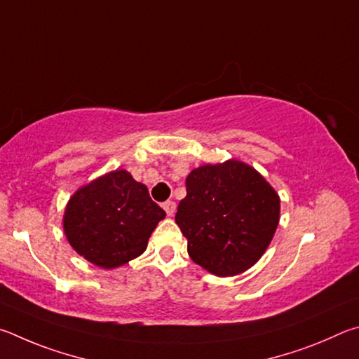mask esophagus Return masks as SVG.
Instances as JSON below:
<instances>
[{
  "instance_id": "obj_1",
  "label": "esophagus",
  "mask_w": 359,
  "mask_h": 359,
  "mask_svg": "<svg viewBox=\"0 0 359 359\" xmlns=\"http://www.w3.org/2000/svg\"><path fill=\"white\" fill-rule=\"evenodd\" d=\"M163 210H165L167 216H173L175 211H176V203L172 202V200H168V202L163 203Z\"/></svg>"
}]
</instances>
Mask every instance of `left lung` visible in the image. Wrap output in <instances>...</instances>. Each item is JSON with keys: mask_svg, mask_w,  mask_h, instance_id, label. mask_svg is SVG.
I'll return each instance as SVG.
<instances>
[{"mask_svg": "<svg viewBox=\"0 0 359 359\" xmlns=\"http://www.w3.org/2000/svg\"><path fill=\"white\" fill-rule=\"evenodd\" d=\"M186 191L175 221L191 259L219 278L254 266L279 224L280 200L271 184L254 167L230 159L194 168Z\"/></svg>", "mask_w": 359, "mask_h": 359, "instance_id": "left-lung-1", "label": "left lung"}]
</instances>
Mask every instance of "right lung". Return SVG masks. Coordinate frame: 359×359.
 <instances>
[{"label":"right lung","instance_id":"add662e5","mask_svg":"<svg viewBox=\"0 0 359 359\" xmlns=\"http://www.w3.org/2000/svg\"><path fill=\"white\" fill-rule=\"evenodd\" d=\"M165 217L148 187L126 170H115L74 194L62 229L75 252L93 265L113 269L144 252L156 225Z\"/></svg>","mask_w":359,"mask_h":359}]
</instances>
